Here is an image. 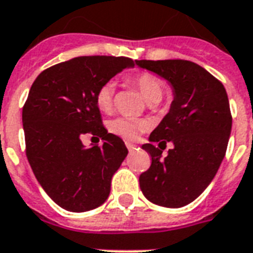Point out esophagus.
Instances as JSON below:
<instances>
[{"mask_svg": "<svg viewBox=\"0 0 253 253\" xmlns=\"http://www.w3.org/2000/svg\"><path fill=\"white\" fill-rule=\"evenodd\" d=\"M126 147H127V149H128V151H130V152H132L133 149H136V145L131 144V143H126Z\"/></svg>", "mask_w": 253, "mask_h": 253, "instance_id": "obj_1", "label": "esophagus"}]
</instances>
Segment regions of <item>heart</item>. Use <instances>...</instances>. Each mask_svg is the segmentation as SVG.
<instances>
[{"instance_id":"b5f03b06","label":"heart","mask_w":253,"mask_h":253,"mask_svg":"<svg viewBox=\"0 0 253 253\" xmlns=\"http://www.w3.org/2000/svg\"><path fill=\"white\" fill-rule=\"evenodd\" d=\"M132 84L139 89L148 104H157L165 93V84L160 77L152 73H140L132 78ZM114 84L108 82L102 84L96 92V106L101 112H109L113 106V97H114ZM109 131L117 136L126 139V140H135L140 136L148 128L145 121L136 120V118H127V117H118L108 123Z\"/></svg>"}]
</instances>
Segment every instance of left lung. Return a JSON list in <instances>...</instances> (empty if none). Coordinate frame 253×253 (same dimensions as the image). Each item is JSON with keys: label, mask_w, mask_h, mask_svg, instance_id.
<instances>
[{"label": "left lung", "mask_w": 253, "mask_h": 253, "mask_svg": "<svg viewBox=\"0 0 253 253\" xmlns=\"http://www.w3.org/2000/svg\"><path fill=\"white\" fill-rule=\"evenodd\" d=\"M136 65L165 78L174 88L170 112L152 131L151 143L141 145L152 159L139 176L141 192L153 204L179 208L200 196L225 157L233 123L226 89L212 74L186 59H140ZM168 141L174 148L161 159L159 148Z\"/></svg>", "instance_id": "obj_1"}]
</instances>
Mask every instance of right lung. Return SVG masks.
Returning a JSON list of instances; mask_svg holds the SVG:
<instances>
[{
  "label": "right lung",
  "instance_id": "obj_1",
  "mask_svg": "<svg viewBox=\"0 0 253 253\" xmlns=\"http://www.w3.org/2000/svg\"><path fill=\"white\" fill-rule=\"evenodd\" d=\"M131 58L84 55L48 67L36 78L22 121L26 156L36 179L61 208L87 212L105 203L112 176L127 156L121 137L109 133L96 106V92ZM84 133L104 140L85 148Z\"/></svg>",
  "mask_w": 253,
  "mask_h": 253
}]
</instances>
